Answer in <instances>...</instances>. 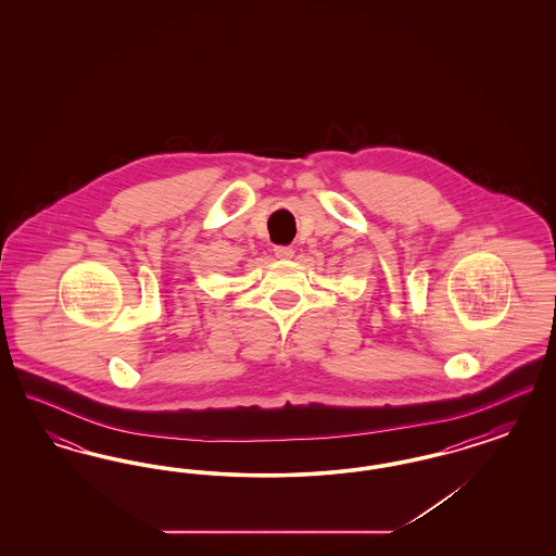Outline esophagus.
<instances>
[{"label": "esophagus", "instance_id": "1", "mask_svg": "<svg viewBox=\"0 0 556 556\" xmlns=\"http://www.w3.org/2000/svg\"><path fill=\"white\" fill-rule=\"evenodd\" d=\"M275 256L288 261V258L293 256V250H291L290 245H277V248H275Z\"/></svg>", "mask_w": 556, "mask_h": 556}]
</instances>
